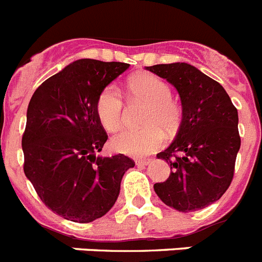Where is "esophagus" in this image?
<instances>
[{
    "instance_id": "obj_1",
    "label": "esophagus",
    "mask_w": 262,
    "mask_h": 262,
    "mask_svg": "<svg viewBox=\"0 0 262 262\" xmlns=\"http://www.w3.org/2000/svg\"><path fill=\"white\" fill-rule=\"evenodd\" d=\"M149 162H150L149 158H148V160H138L136 161V165H138V166H147Z\"/></svg>"
}]
</instances>
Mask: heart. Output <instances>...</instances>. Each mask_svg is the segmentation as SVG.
Masks as SVG:
<instances>
[{"instance_id":"heart-1","label":"heart","mask_w":262,"mask_h":262,"mask_svg":"<svg viewBox=\"0 0 262 262\" xmlns=\"http://www.w3.org/2000/svg\"><path fill=\"white\" fill-rule=\"evenodd\" d=\"M129 92L136 100L147 104L143 123L139 129H124L112 140L115 152L140 157L149 155L164 144L165 134L177 131L181 122V110L172 101L170 87L162 79L152 74H138L128 84ZM97 117L107 131H117L123 121V101L118 88L109 85L105 88L96 102Z\"/></svg>"}]
</instances>
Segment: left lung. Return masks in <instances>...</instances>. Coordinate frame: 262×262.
Listing matches in <instances>:
<instances>
[{
	"label": "left lung",
	"mask_w": 262,
	"mask_h": 262,
	"mask_svg": "<svg viewBox=\"0 0 262 262\" xmlns=\"http://www.w3.org/2000/svg\"><path fill=\"white\" fill-rule=\"evenodd\" d=\"M145 70L174 85L182 104L178 133L157 155L170 165L171 172L153 188L178 212L204 209L220 200L234 177L241 149L236 107L218 81L186 62L155 64Z\"/></svg>",
	"instance_id": "obj_1"
}]
</instances>
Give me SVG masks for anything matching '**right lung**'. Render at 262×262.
<instances>
[{
	"instance_id": "right-lung-1",
	"label": "right lung",
	"mask_w": 262,
	"mask_h": 262,
	"mask_svg": "<svg viewBox=\"0 0 262 262\" xmlns=\"http://www.w3.org/2000/svg\"><path fill=\"white\" fill-rule=\"evenodd\" d=\"M129 67L83 58L71 62L35 91L21 148L25 174L42 203L64 220L87 224L118 199L124 155L97 157L107 135L96 113L100 93Z\"/></svg>"
}]
</instances>
